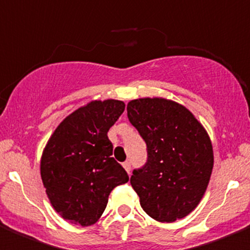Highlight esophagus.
I'll return each mask as SVG.
<instances>
[{
  "label": "esophagus",
  "mask_w": 250,
  "mask_h": 250,
  "mask_svg": "<svg viewBox=\"0 0 250 250\" xmlns=\"http://www.w3.org/2000/svg\"><path fill=\"white\" fill-rule=\"evenodd\" d=\"M123 167H124V169L126 170V173L130 174V170H131V165H130V161H125V163L123 164Z\"/></svg>",
  "instance_id": "1"
}]
</instances>
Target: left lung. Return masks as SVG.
<instances>
[{"label":"left lung","instance_id":"1","mask_svg":"<svg viewBox=\"0 0 250 250\" xmlns=\"http://www.w3.org/2000/svg\"><path fill=\"white\" fill-rule=\"evenodd\" d=\"M126 109L147 146L146 164L130 179L141 208L161 223L183 219L203 199L213 171L207 130L185 106L164 98L136 99Z\"/></svg>","mask_w":250,"mask_h":250}]
</instances>
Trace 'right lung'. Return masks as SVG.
Returning <instances> with one entry per match:
<instances>
[{"label": "right lung", "instance_id": "obj_1", "mask_svg": "<svg viewBox=\"0 0 250 250\" xmlns=\"http://www.w3.org/2000/svg\"><path fill=\"white\" fill-rule=\"evenodd\" d=\"M124 101L94 100L66 116L42 151L40 173L51 205L65 220L89 227L100 219L111 190L129 182L112 158L107 131Z\"/></svg>", "mask_w": 250, "mask_h": 250}]
</instances>
